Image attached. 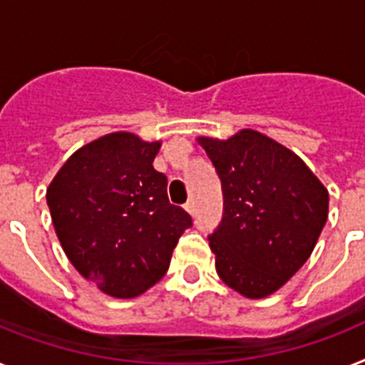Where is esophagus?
<instances>
[{"instance_id": "esophagus-1", "label": "esophagus", "mask_w": 365, "mask_h": 365, "mask_svg": "<svg viewBox=\"0 0 365 365\" xmlns=\"http://www.w3.org/2000/svg\"><path fill=\"white\" fill-rule=\"evenodd\" d=\"M183 208L187 210V212L191 213V215H192V213H195V212H197V204H195V198H189V200H187V202H185V206H183Z\"/></svg>"}]
</instances>
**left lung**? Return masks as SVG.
<instances>
[{"label": "left lung", "instance_id": "left-lung-1", "mask_svg": "<svg viewBox=\"0 0 365 365\" xmlns=\"http://www.w3.org/2000/svg\"><path fill=\"white\" fill-rule=\"evenodd\" d=\"M198 142L223 191V217L208 236L219 277L264 298L309 259L328 219V191L300 157L257 131Z\"/></svg>", "mask_w": 365, "mask_h": 365}]
</instances>
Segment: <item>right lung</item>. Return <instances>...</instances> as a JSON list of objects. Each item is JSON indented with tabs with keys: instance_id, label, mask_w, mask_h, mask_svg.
Wrapping results in <instances>:
<instances>
[{
	"instance_id": "1",
	"label": "right lung",
	"mask_w": 365,
	"mask_h": 365,
	"mask_svg": "<svg viewBox=\"0 0 365 365\" xmlns=\"http://www.w3.org/2000/svg\"><path fill=\"white\" fill-rule=\"evenodd\" d=\"M159 142L112 133L67 159L46 191L52 223L71 264L114 298H135L167 274L192 219L168 202L153 168Z\"/></svg>"
}]
</instances>
